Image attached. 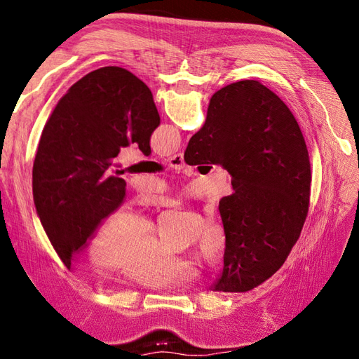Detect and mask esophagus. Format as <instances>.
I'll return each mask as SVG.
<instances>
[{"mask_svg":"<svg viewBox=\"0 0 359 359\" xmlns=\"http://www.w3.org/2000/svg\"><path fill=\"white\" fill-rule=\"evenodd\" d=\"M166 163L170 166V168H175V169H181L184 166V158H182V154L178 153V154H173L172 157L166 158Z\"/></svg>","mask_w":359,"mask_h":359,"instance_id":"34e87169","label":"esophagus"}]
</instances>
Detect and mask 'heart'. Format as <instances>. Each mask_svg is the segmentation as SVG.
I'll return each instance as SVG.
<instances>
[{"mask_svg":"<svg viewBox=\"0 0 359 359\" xmlns=\"http://www.w3.org/2000/svg\"><path fill=\"white\" fill-rule=\"evenodd\" d=\"M224 245L223 231L208 224L199 236V253L212 260ZM93 257L104 268H118L124 278L148 287L168 286L189 277V271L168 255L157 238L151 236L148 222L132 212H116L107 219L97 233Z\"/></svg>","mask_w":359,"mask_h":359,"instance_id":"1","label":"heart"}]
</instances>
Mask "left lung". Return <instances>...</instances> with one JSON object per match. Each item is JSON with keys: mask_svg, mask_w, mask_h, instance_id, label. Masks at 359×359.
<instances>
[{"mask_svg": "<svg viewBox=\"0 0 359 359\" xmlns=\"http://www.w3.org/2000/svg\"><path fill=\"white\" fill-rule=\"evenodd\" d=\"M158 124L149 88L121 67L83 76L53 109L32 166V196L49 241L69 269L126 199L124 170L114 165L119 149L137 144L149 156V137Z\"/></svg>", "mask_w": 359, "mask_h": 359, "instance_id": "obj_1", "label": "left lung"}]
</instances>
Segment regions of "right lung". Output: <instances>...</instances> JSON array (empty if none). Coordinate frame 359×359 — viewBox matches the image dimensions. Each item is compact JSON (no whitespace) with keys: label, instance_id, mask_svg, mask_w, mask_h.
<instances>
[{"label":"right lung","instance_id":"1","mask_svg":"<svg viewBox=\"0 0 359 359\" xmlns=\"http://www.w3.org/2000/svg\"><path fill=\"white\" fill-rule=\"evenodd\" d=\"M184 160L220 165L232 178L219 203L226 240L212 289L256 287L285 264L309 212L311 168L295 116L257 81L231 83L211 97Z\"/></svg>","mask_w":359,"mask_h":359}]
</instances>
